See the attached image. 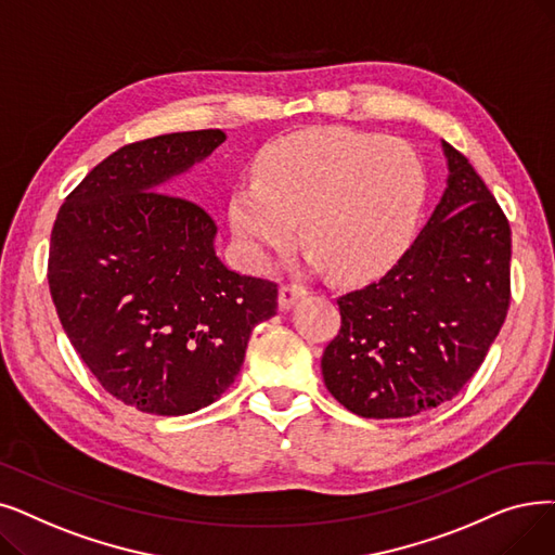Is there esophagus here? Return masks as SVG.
<instances>
[{
    "label": "esophagus",
    "instance_id": "esophagus-1",
    "mask_svg": "<svg viewBox=\"0 0 555 555\" xmlns=\"http://www.w3.org/2000/svg\"><path fill=\"white\" fill-rule=\"evenodd\" d=\"M301 295H306V287L301 283H283L279 287V306L291 308Z\"/></svg>",
    "mask_w": 555,
    "mask_h": 555
}]
</instances>
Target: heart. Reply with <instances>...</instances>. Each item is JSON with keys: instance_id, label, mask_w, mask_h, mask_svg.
Segmentation results:
<instances>
[{"instance_id": "obj_1", "label": "heart", "mask_w": 555, "mask_h": 555, "mask_svg": "<svg viewBox=\"0 0 555 555\" xmlns=\"http://www.w3.org/2000/svg\"><path fill=\"white\" fill-rule=\"evenodd\" d=\"M426 170L411 144L349 127L283 135L258 152L229 218L251 262L293 247L297 220L310 256L343 279H372L411 245Z\"/></svg>"}]
</instances>
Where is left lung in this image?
<instances>
[{"mask_svg":"<svg viewBox=\"0 0 555 555\" xmlns=\"http://www.w3.org/2000/svg\"><path fill=\"white\" fill-rule=\"evenodd\" d=\"M415 243L380 281L337 297L322 374L347 411L399 420L451 401L483 363L511 306V224L467 156Z\"/></svg>","mask_w":555,"mask_h":555,"instance_id":"1","label":"left lung"}]
</instances>
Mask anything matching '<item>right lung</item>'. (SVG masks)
I'll return each instance as SVG.
<instances>
[{"label":"right lung","instance_id":"add662e5","mask_svg":"<svg viewBox=\"0 0 555 555\" xmlns=\"http://www.w3.org/2000/svg\"><path fill=\"white\" fill-rule=\"evenodd\" d=\"M224 138L204 129L125 144L69 192L52 229L47 281L69 343L140 413L177 417L218 401L251 328L279 306L274 281L215 254L208 210L163 190Z\"/></svg>","mask_w":555,"mask_h":555}]
</instances>
